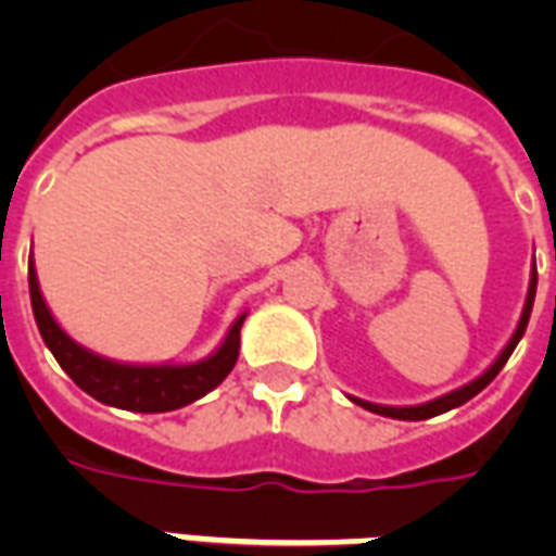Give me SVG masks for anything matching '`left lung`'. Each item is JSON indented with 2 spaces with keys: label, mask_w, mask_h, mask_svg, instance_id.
Returning <instances> with one entry per match:
<instances>
[{
  "label": "left lung",
  "mask_w": 556,
  "mask_h": 556,
  "mask_svg": "<svg viewBox=\"0 0 556 556\" xmlns=\"http://www.w3.org/2000/svg\"><path fill=\"white\" fill-rule=\"evenodd\" d=\"M534 294H536V268L531 270V282H528V296H526V305H522V314H519V323L517 329H514V334H510V340L505 343V349H502L500 355H496V361H493L488 369L479 375V378H473L470 383H465V387L453 389V392H447V395L441 397H432V401H427V404H415V406H389V404H371V401H364V397H355V395H346L352 404L364 406V409H369V413L375 415H387V418H397V421H424V418H432V415H441V413H450V409H456V406L467 404L470 397L479 395L488 383H491L496 375H500V369L505 364H508V357L514 355V349H517V343L522 340V334H526L528 329V320H531V308H534Z\"/></svg>",
  "instance_id": "8db88e82"
}]
</instances>
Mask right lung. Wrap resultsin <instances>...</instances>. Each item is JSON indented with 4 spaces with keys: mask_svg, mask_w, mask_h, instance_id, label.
Here are the masks:
<instances>
[{
    "mask_svg": "<svg viewBox=\"0 0 556 556\" xmlns=\"http://www.w3.org/2000/svg\"><path fill=\"white\" fill-rule=\"evenodd\" d=\"M28 288L34 320H37L46 346L56 357V364L63 366L65 375L83 392H89L94 401L106 406L129 409V413H173V409H181V406L213 392L230 375L236 357H239V331H242L248 312L236 317L225 340L201 361H192V364H124V361H112V357L86 349L56 323L46 296L39 291L34 256H28Z\"/></svg>",
    "mask_w": 556,
    "mask_h": 556,
    "instance_id": "1",
    "label": "right lung"
}]
</instances>
